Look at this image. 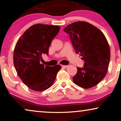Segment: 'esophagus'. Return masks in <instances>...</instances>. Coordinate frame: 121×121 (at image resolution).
<instances>
[{
    "label": "esophagus",
    "mask_w": 121,
    "mask_h": 121,
    "mask_svg": "<svg viewBox=\"0 0 121 121\" xmlns=\"http://www.w3.org/2000/svg\"><path fill=\"white\" fill-rule=\"evenodd\" d=\"M62 67L63 68H67L68 67V65H62Z\"/></svg>",
    "instance_id": "esophagus-1"
}]
</instances>
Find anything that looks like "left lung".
I'll use <instances>...</instances> for the list:
<instances>
[{
    "label": "left lung",
    "mask_w": 121,
    "mask_h": 121,
    "mask_svg": "<svg viewBox=\"0 0 121 121\" xmlns=\"http://www.w3.org/2000/svg\"><path fill=\"white\" fill-rule=\"evenodd\" d=\"M76 53L82 56L84 67H77L73 82L82 88L95 86L105 77L110 60L109 44L103 33L85 21H77L64 28Z\"/></svg>",
    "instance_id": "8db88e82"
}]
</instances>
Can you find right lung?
<instances>
[{
    "label": "right lung",
    "instance_id": "right-lung-1",
    "mask_svg": "<svg viewBox=\"0 0 121 121\" xmlns=\"http://www.w3.org/2000/svg\"><path fill=\"white\" fill-rule=\"evenodd\" d=\"M60 26L38 24L29 27L16 43L14 64L17 75L30 89L42 91L50 87L56 80L60 65L44 66L40 63L43 54H48L52 39Z\"/></svg>",
    "mask_w": 121,
    "mask_h": 121
}]
</instances>
